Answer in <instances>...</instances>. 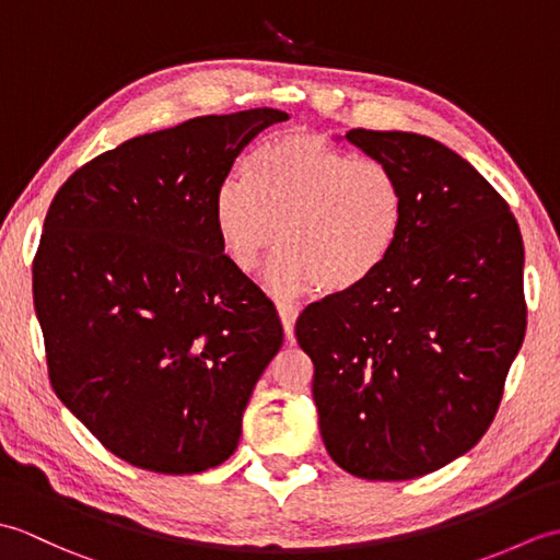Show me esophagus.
I'll use <instances>...</instances> for the list:
<instances>
[{
  "label": "esophagus",
  "instance_id": "1",
  "mask_svg": "<svg viewBox=\"0 0 560 560\" xmlns=\"http://www.w3.org/2000/svg\"><path fill=\"white\" fill-rule=\"evenodd\" d=\"M277 311H279V317H281L283 331H287L289 339H293V325H295V317H299V307L291 305V303H277Z\"/></svg>",
  "mask_w": 560,
  "mask_h": 560
}]
</instances>
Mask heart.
Segmentation results:
<instances>
[{
	"instance_id": "b5f03b06",
	"label": "heart",
	"mask_w": 560,
	"mask_h": 560,
	"mask_svg": "<svg viewBox=\"0 0 560 560\" xmlns=\"http://www.w3.org/2000/svg\"><path fill=\"white\" fill-rule=\"evenodd\" d=\"M247 183L229 177L213 192L223 255L257 269L277 241L267 287L291 299L319 287L347 291L380 267L399 233L404 195L383 161L355 159L313 132L267 139L247 163Z\"/></svg>"
}]
</instances>
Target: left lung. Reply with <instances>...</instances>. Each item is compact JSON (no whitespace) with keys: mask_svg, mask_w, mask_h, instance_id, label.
<instances>
[{"mask_svg":"<svg viewBox=\"0 0 560 560\" xmlns=\"http://www.w3.org/2000/svg\"><path fill=\"white\" fill-rule=\"evenodd\" d=\"M347 141L397 173L401 225L371 277L305 307L295 339L329 457L359 479L407 481L489 431L527 329L525 247L505 199L440 141Z\"/></svg>","mask_w":560,"mask_h":560,"instance_id":"1","label":"left lung"}]
</instances>
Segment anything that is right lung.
I'll use <instances>...</instances> for the list:
<instances>
[{"label":"right lung","instance_id":"add662e5","mask_svg":"<svg viewBox=\"0 0 560 560\" xmlns=\"http://www.w3.org/2000/svg\"><path fill=\"white\" fill-rule=\"evenodd\" d=\"M283 120L255 108L135 137L81 165L47 209L33 303L52 389L139 469L229 459L281 349L277 307L223 255L213 192Z\"/></svg>","mask_w":560,"mask_h":560}]
</instances>
